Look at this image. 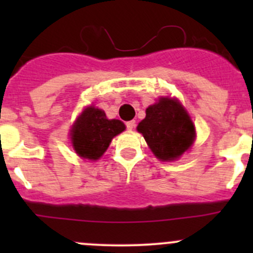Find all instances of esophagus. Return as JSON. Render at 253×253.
<instances>
[{"label":"esophagus","mask_w":253,"mask_h":253,"mask_svg":"<svg viewBox=\"0 0 253 253\" xmlns=\"http://www.w3.org/2000/svg\"><path fill=\"white\" fill-rule=\"evenodd\" d=\"M134 126H136V122H134V121L126 122V127H127V129H128V131H132V129L134 128Z\"/></svg>","instance_id":"1"}]
</instances>
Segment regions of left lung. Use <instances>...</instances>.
Instances as JSON below:
<instances>
[{"label": "left lung", "mask_w": 253, "mask_h": 253, "mask_svg": "<svg viewBox=\"0 0 253 253\" xmlns=\"http://www.w3.org/2000/svg\"><path fill=\"white\" fill-rule=\"evenodd\" d=\"M155 157L174 160L195 141L196 131L185 109L175 99L162 98L145 110V119L137 127Z\"/></svg>", "instance_id": "left-lung-1"}]
</instances>
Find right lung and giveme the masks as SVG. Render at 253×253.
I'll return each instance as SVG.
<instances>
[{
    "label": "right lung",
    "mask_w": 253,
    "mask_h": 253,
    "mask_svg": "<svg viewBox=\"0 0 253 253\" xmlns=\"http://www.w3.org/2000/svg\"><path fill=\"white\" fill-rule=\"evenodd\" d=\"M125 128L120 120H108L103 110L89 106L72 127L73 148L79 157L96 160L105 153L111 139Z\"/></svg>",
    "instance_id": "add662e5"
}]
</instances>
